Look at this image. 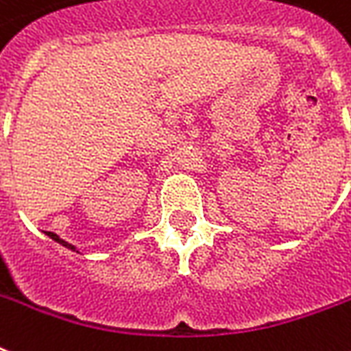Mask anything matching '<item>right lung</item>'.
Wrapping results in <instances>:
<instances>
[{
	"label": "right lung",
	"mask_w": 351,
	"mask_h": 351,
	"mask_svg": "<svg viewBox=\"0 0 351 351\" xmlns=\"http://www.w3.org/2000/svg\"><path fill=\"white\" fill-rule=\"evenodd\" d=\"M47 235H49V237H51V239H53V241H57V243H60L62 247L69 248V250H73V252H79V250H77V248H75L73 245H71V243H68V241L60 239V237H58L57 234H53V232H47Z\"/></svg>",
	"instance_id": "obj_1"
}]
</instances>
